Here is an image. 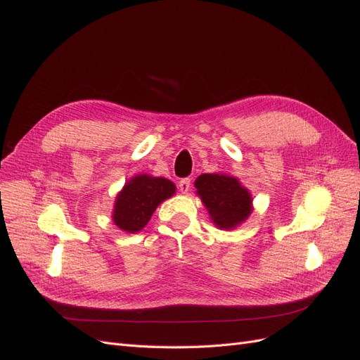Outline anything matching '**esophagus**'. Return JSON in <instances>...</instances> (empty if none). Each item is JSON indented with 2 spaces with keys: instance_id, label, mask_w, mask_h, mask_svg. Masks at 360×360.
Instances as JSON below:
<instances>
[{
  "instance_id": "34e87169",
  "label": "esophagus",
  "mask_w": 360,
  "mask_h": 360,
  "mask_svg": "<svg viewBox=\"0 0 360 360\" xmlns=\"http://www.w3.org/2000/svg\"><path fill=\"white\" fill-rule=\"evenodd\" d=\"M191 183H192V180H191L189 177L181 179V180L179 181V189H180L183 193H188V191L191 189Z\"/></svg>"
}]
</instances>
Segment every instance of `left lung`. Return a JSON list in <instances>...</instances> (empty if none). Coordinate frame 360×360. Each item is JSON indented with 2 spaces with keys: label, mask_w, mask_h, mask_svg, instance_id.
Listing matches in <instances>:
<instances>
[{
  "label": "left lung",
  "mask_w": 360,
  "mask_h": 360,
  "mask_svg": "<svg viewBox=\"0 0 360 360\" xmlns=\"http://www.w3.org/2000/svg\"><path fill=\"white\" fill-rule=\"evenodd\" d=\"M195 188L219 228L230 230L250 214V195L234 177L202 174L195 180Z\"/></svg>",
  "instance_id": "left-lung-1"
}]
</instances>
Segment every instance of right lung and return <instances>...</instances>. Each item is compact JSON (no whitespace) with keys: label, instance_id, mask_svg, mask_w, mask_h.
<instances>
[{"label":"right lung","instance_id":"obj_1","mask_svg":"<svg viewBox=\"0 0 360 360\" xmlns=\"http://www.w3.org/2000/svg\"><path fill=\"white\" fill-rule=\"evenodd\" d=\"M176 192V186L162 177L143 174L130 180L118 193L114 222L127 233H136L147 225L156 207Z\"/></svg>","mask_w":360,"mask_h":360}]
</instances>
